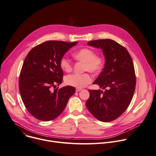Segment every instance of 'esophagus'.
<instances>
[{
	"label": "esophagus",
	"mask_w": 156,
	"mask_h": 156,
	"mask_svg": "<svg viewBox=\"0 0 156 156\" xmlns=\"http://www.w3.org/2000/svg\"><path fill=\"white\" fill-rule=\"evenodd\" d=\"M75 90H76V92H78V91H81V88H76Z\"/></svg>",
	"instance_id": "esophagus-1"
}]
</instances>
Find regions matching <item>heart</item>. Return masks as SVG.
I'll use <instances>...</instances> for the list:
<instances>
[{"mask_svg": "<svg viewBox=\"0 0 156 156\" xmlns=\"http://www.w3.org/2000/svg\"><path fill=\"white\" fill-rule=\"evenodd\" d=\"M75 58L83 63L84 69L92 73H98L102 69L104 64V59L100 55H95L94 51L89 48H83L76 52ZM61 68L66 72H69L72 69V64L66 57H62L60 61ZM92 81L91 76L88 73H73L69 75L65 78V83L68 85L83 88Z\"/></svg>", "mask_w": 156, "mask_h": 156, "instance_id": "b5f03b06", "label": "heart"}]
</instances>
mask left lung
<instances>
[{
	"mask_svg": "<svg viewBox=\"0 0 156 156\" xmlns=\"http://www.w3.org/2000/svg\"><path fill=\"white\" fill-rule=\"evenodd\" d=\"M88 45L103 51L105 68L93 83L106 89L90 90L86 106L98 120L112 121L126 110L133 97L136 87L133 62L126 48L112 40H93Z\"/></svg>",
	"mask_w": 156,
	"mask_h": 156,
	"instance_id": "8db88e82",
	"label": "left lung"
}]
</instances>
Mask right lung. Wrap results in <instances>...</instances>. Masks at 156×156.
<instances>
[{
	"mask_svg": "<svg viewBox=\"0 0 156 156\" xmlns=\"http://www.w3.org/2000/svg\"><path fill=\"white\" fill-rule=\"evenodd\" d=\"M78 41H47L33 48L25 58L19 77L22 101L30 114L38 120L51 121L65 109L75 88L66 86L51 91L62 83L63 73L60 61Z\"/></svg>",
	"mask_w": 156,
	"mask_h": 156,
	"instance_id": "right-lung-1",
	"label": "right lung"
}]
</instances>
